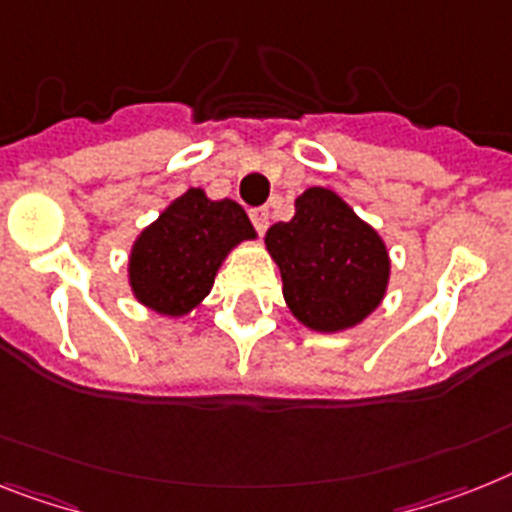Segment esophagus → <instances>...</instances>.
<instances>
[{
	"label": "esophagus",
	"instance_id": "esophagus-1",
	"mask_svg": "<svg viewBox=\"0 0 512 512\" xmlns=\"http://www.w3.org/2000/svg\"><path fill=\"white\" fill-rule=\"evenodd\" d=\"M251 222H253V227H256V232H259V235H264L266 227H269V209H266V206H261V209H253Z\"/></svg>",
	"mask_w": 512,
	"mask_h": 512
}]
</instances>
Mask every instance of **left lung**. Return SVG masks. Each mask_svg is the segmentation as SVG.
<instances>
[{
    "instance_id": "1",
    "label": "left lung",
    "mask_w": 512,
    "mask_h": 512,
    "mask_svg": "<svg viewBox=\"0 0 512 512\" xmlns=\"http://www.w3.org/2000/svg\"><path fill=\"white\" fill-rule=\"evenodd\" d=\"M264 240L280 266L287 306L306 327H356L382 303L387 248L332 190L308 188L295 201V217L269 227Z\"/></svg>"
}]
</instances>
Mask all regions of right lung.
I'll return each instance as SVG.
<instances>
[{
    "instance_id": "1",
    "label": "right lung",
    "mask_w": 512,
    "mask_h": 512,
    "mask_svg": "<svg viewBox=\"0 0 512 512\" xmlns=\"http://www.w3.org/2000/svg\"><path fill=\"white\" fill-rule=\"evenodd\" d=\"M256 238L243 206L211 201L201 188L172 201L130 253V285L143 306L183 316L209 295L232 246Z\"/></svg>"
}]
</instances>
